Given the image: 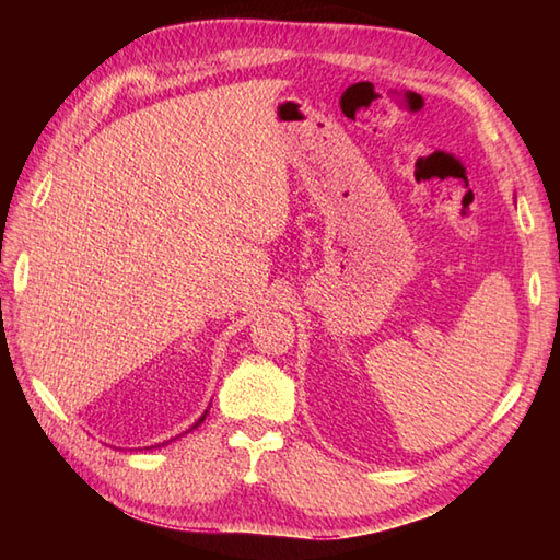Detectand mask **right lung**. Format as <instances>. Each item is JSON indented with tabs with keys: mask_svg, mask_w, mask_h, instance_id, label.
<instances>
[{
	"mask_svg": "<svg viewBox=\"0 0 560 560\" xmlns=\"http://www.w3.org/2000/svg\"><path fill=\"white\" fill-rule=\"evenodd\" d=\"M205 416H207V413H205ZM205 416H201V419H199V421H197V423H195V425H192V428H197V425H199V423H201V421H205Z\"/></svg>",
	"mask_w": 560,
	"mask_h": 560,
	"instance_id": "add662e5",
	"label": "right lung"
}]
</instances>
